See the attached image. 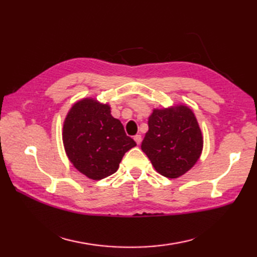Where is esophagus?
Masks as SVG:
<instances>
[{
  "label": "esophagus",
  "mask_w": 257,
  "mask_h": 257,
  "mask_svg": "<svg viewBox=\"0 0 257 257\" xmlns=\"http://www.w3.org/2000/svg\"><path fill=\"white\" fill-rule=\"evenodd\" d=\"M134 140L136 141V144L140 145L141 141H143V138H141V135H136L135 137H134Z\"/></svg>",
  "instance_id": "34e87169"
}]
</instances>
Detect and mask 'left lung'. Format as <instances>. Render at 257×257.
I'll list each match as a JSON object with an SVG mask.
<instances>
[{"instance_id": "left-lung-1", "label": "left lung", "mask_w": 257, "mask_h": 257, "mask_svg": "<svg viewBox=\"0 0 257 257\" xmlns=\"http://www.w3.org/2000/svg\"><path fill=\"white\" fill-rule=\"evenodd\" d=\"M141 149L158 173L177 179L192 169L203 150V135L189 106L155 108Z\"/></svg>"}]
</instances>
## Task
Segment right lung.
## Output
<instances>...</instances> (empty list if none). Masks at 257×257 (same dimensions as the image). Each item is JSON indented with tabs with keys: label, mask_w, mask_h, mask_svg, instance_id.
<instances>
[{
	"label": "right lung",
	"mask_w": 257,
	"mask_h": 257,
	"mask_svg": "<svg viewBox=\"0 0 257 257\" xmlns=\"http://www.w3.org/2000/svg\"><path fill=\"white\" fill-rule=\"evenodd\" d=\"M110 105L87 97L76 101L63 122V144L72 165L91 180L111 176L123 155L136 146Z\"/></svg>",
	"instance_id": "1"
}]
</instances>
